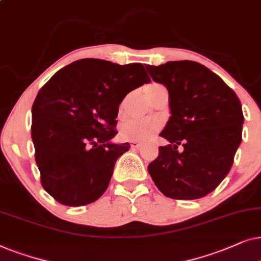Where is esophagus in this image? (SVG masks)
<instances>
[{
    "label": "esophagus",
    "instance_id": "34e87169",
    "mask_svg": "<svg viewBox=\"0 0 261 261\" xmlns=\"http://www.w3.org/2000/svg\"><path fill=\"white\" fill-rule=\"evenodd\" d=\"M142 147V143H140V142H131V148L133 149H138Z\"/></svg>",
    "mask_w": 261,
    "mask_h": 261
}]
</instances>
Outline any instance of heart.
<instances>
[{
  "label": "heart",
  "mask_w": 261,
  "mask_h": 261,
  "mask_svg": "<svg viewBox=\"0 0 261 261\" xmlns=\"http://www.w3.org/2000/svg\"><path fill=\"white\" fill-rule=\"evenodd\" d=\"M158 87V85L148 86L145 88V93L148 90ZM161 128V123L155 119H130L121 124L120 136L124 140L133 142H144L150 140L155 134H158Z\"/></svg>",
  "instance_id": "heart-1"
}]
</instances>
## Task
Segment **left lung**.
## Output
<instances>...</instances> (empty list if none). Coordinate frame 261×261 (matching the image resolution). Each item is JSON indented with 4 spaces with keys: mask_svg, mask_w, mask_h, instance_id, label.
Instances as JSON below:
<instances>
[{
    "mask_svg": "<svg viewBox=\"0 0 261 261\" xmlns=\"http://www.w3.org/2000/svg\"><path fill=\"white\" fill-rule=\"evenodd\" d=\"M145 68L168 89L172 114L160 134L169 144L159 147L149 174L166 197L190 200L206 196L227 176L242 141L241 102L220 76L197 62Z\"/></svg>",
    "mask_w": 261,
    "mask_h": 261,
    "instance_id": "8db88e82",
    "label": "left lung"
}]
</instances>
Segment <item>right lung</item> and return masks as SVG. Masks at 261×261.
<instances>
[{"instance_id": "right-lung-1", "label": "right lung", "mask_w": 261, "mask_h": 261, "mask_svg": "<svg viewBox=\"0 0 261 261\" xmlns=\"http://www.w3.org/2000/svg\"><path fill=\"white\" fill-rule=\"evenodd\" d=\"M150 82L141 63L85 58L58 70L32 106V141L44 190L58 203L82 206L109 187L117 160L130 143L111 140L120 102Z\"/></svg>"}]
</instances>
